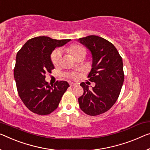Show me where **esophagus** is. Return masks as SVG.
<instances>
[{"label": "esophagus", "mask_w": 150, "mask_h": 150, "mask_svg": "<svg viewBox=\"0 0 150 150\" xmlns=\"http://www.w3.org/2000/svg\"><path fill=\"white\" fill-rule=\"evenodd\" d=\"M70 86H77V84H76V83H74V82H70Z\"/></svg>", "instance_id": "esophagus-1"}]
</instances>
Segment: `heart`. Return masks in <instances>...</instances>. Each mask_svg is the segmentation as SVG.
I'll return each mask as SVG.
<instances>
[{"label":"heart","instance_id":"1","mask_svg":"<svg viewBox=\"0 0 150 150\" xmlns=\"http://www.w3.org/2000/svg\"><path fill=\"white\" fill-rule=\"evenodd\" d=\"M66 52L68 54L72 55V56L76 59L78 56H79L80 55L85 54H86V50L84 47H83L82 46L77 44H73L71 45L66 48ZM61 59V52L59 50H55L54 52H53L51 56V59L53 64L54 66L58 65L59 61ZM69 76L72 78H76V75L72 74L70 75Z\"/></svg>","mask_w":150,"mask_h":150}]
</instances>
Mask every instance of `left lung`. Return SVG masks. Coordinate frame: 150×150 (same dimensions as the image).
Masks as SVG:
<instances>
[{"instance_id": "obj_1", "label": "left lung", "mask_w": 150, "mask_h": 150, "mask_svg": "<svg viewBox=\"0 0 150 150\" xmlns=\"http://www.w3.org/2000/svg\"><path fill=\"white\" fill-rule=\"evenodd\" d=\"M91 52L92 69L88 76L95 86L89 89L84 82L80 84L84 93L78 98L83 112L96 116L109 110L116 103L124 81L122 57L113 44L96 35L78 39Z\"/></svg>"}]
</instances>
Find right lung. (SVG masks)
Returning a JSON list of instances; mask_svg holds the SVG:
<instances>
[{"label": "right lung", "instance_id": "add662e5", "mask_svg": "<svg viewBox=\"0 0 150 150\" xmlns=\"http://www.w3.org/2000/svg\"><path fill=\"white\" fill-rule=\"evenodd\" d=\"M70 40L36 37L27 41L17 52L14 69L17 91L23 103L33 112L40 115L51 113L70 86L66 81H57L50 86L45 81V74L54 69L52 52Z\"/></svg>", "mask_w": 150, "mask_h": 150}]
</instances>
